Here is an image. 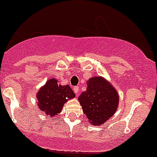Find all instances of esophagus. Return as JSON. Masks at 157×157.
Wrapping results in <instances>:
<instances>
[{
    "label": "esophagus",
    "instance_id": "obj_1",
    "mask_svg": "<svg viewBox=\"0 0 157 157\" xmlns=\"http://www.w3.org/2000/svg\"><path fill=\"white\" fill-rule=\"evenodd\" d=\"M74 93L78 95L79 91H80V87H77V86H76V87H74Z\"/></svg>",
    "mask_w": 157,
    "mask_h": 157
}]
</instances>
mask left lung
Returning <instances> with one entry per match:
<instances>
[{
    "instance_id": "obj_1",
    "label": "left lung",
    "mask_w": 157,
    "mask_h": 157,
    "mask_svg": "<svg viewBox=\"0 0 157 157\" xmlns=\"http://www.w3.org/2000/svg\"><path fill=\"white\" fill-rule=\"evenodd\" d=\"M87 84V90L80 94L78 101L89 122L101 125L116 112L119 96L111 82L101 76L92 77Z\"/></svg>"
}]
</instances>
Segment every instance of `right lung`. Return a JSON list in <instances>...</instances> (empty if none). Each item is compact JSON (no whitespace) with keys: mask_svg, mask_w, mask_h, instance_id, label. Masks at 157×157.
Masks as SVG:
<instances>
[{"mask_svg":"<svg viewBox=\"0 0 157 157\" xmlns=\"http://www.w3.org/2000/svg\"><path fill=\"white\" fill-rule=\"evenodd\" d=\"M58 82L56 78L49 79L36 93L38 107L49 117L59 115L64 104L75 98L69 84L61 85Z\"/></svg>","mask_w":157,"mask_h":157,"instance_id":"right-lung-1","label":"right lung"}]
</instances>
